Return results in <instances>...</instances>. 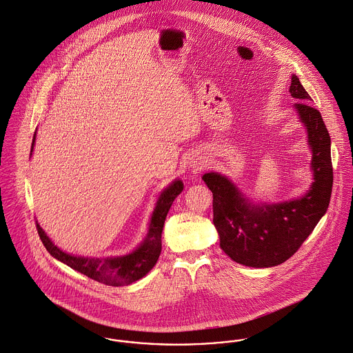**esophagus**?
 Returning <instances> with one entry per match:
<instances>
[{
    "instance_id": "obj_1",
    "label": "esophagus",
    "mask_w": 353,
    "mask_h": 353,
    "mask_svg": "<svg viewBox=\"0 0 353 353\" xmlns=\"http://www.w3.org/2000/svg\"><path fill=\"white\" fill-rule=\"evenodd\" d=\"M193 168H194V169H196V172H197V170H200L203 166H201V163H194V165H193Z\"/></svg>"
}]
</instances>
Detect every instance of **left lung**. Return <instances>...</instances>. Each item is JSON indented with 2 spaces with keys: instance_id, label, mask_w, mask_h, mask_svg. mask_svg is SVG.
<instances>
[{
  "instance_id": "1",
  "label": "left lung",
  "mask_w": 353,
  "mask_h": 353,
  "mask_svg": "<svg viewBox=\"0 0 353 353\" xmlns=\"http://www.w3.org/2000/svg\"><path fill=\"white\" fill-rule=\"evenodd\" d=\"M289 91L299 101L294 109L307 129L313 152L314 181L303 197L281 204L251 205L224 176H203L214 196V224L221 250L236 263L250 268H272L294 255L324 216L330 201L333 168L325 123L320 111L306 103L310 95L294 75Z\"/></svg>"
}]
</instances>
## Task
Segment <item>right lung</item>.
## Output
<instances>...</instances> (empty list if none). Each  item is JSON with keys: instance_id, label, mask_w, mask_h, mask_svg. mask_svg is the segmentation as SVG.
I'll list each match as a JSON object with an SVG mask.
<instances>
[{"instance_id": "right-lung-1", "label": "right lung", "mask_w": 353, "mask_h": 353, "mask_svg": "<svg viewBox=\"0 0 353 353\" xmlns=\"http://www.w3.org/2000/svg\"><path fill=\"white\" fill-rule=\"evenodd\" d=\"M34 139H36V133L32 141V150H33ZM183 188H184L183 183L180 180H176L173 184H170L166 190H163L157 201L156 210L153 212L150 225H149V232L145 241L136 251L125 256H117V258L74 256L57 248L37 223H36V228L47 251L57 261L65 263L71 269L109 286L130 285L138 279H141L143 275H146L157 263L161 254V234H163L165 219L173 200L181 193Z\"/></svg>"}]
</instances>
